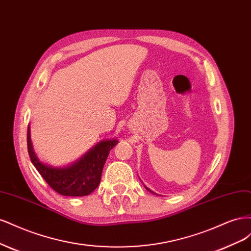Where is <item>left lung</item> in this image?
Listing matches in <instances>:
<instances>
[{
	"label": "left lung",
	"mask_w": 251,
	"mask_h": 251,
	"mask_svg": "<svg viewBox=\"0 0 251 251\" xmlns=\"http://www.w3.org/2000/svg\"><path fill=\"white\" fill-rule=\"evenodd\" d=\"M145 188H146V190H147V191H149L150 193H152V194H155L154 192H153V191H151V190H150L149 188H147V187H146V185H145ZM155 195H157V194H155Z\"/></svg>",
	"instance_id": "obj_1"
}]
</instances>
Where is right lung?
<instances>
[{
	"instance_id": "1",
	"label": "right lung",
	"mask_w": 251,
	"mask_h": 251,
	"mask_svg": "<svg viewBox=\"0 0 251 251\" xmlns=\"http://www.w3.org/2000/svg\"><path fill=\"white\" fill-rule=\"evenodd\" d=\"M118 143L117 139L103 140L77 160L67 166L55 167L43 163L37 157L32 145L30 126L28 125L27 145L32 164L48 184L63 196H86L98 188L105 161L110 150Z\"/></svg>"
}]
</instances>
